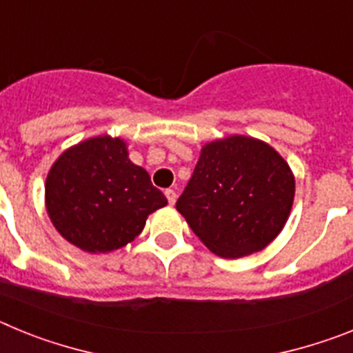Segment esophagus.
<instances>
[{
    "label": "esophagus",
    "mask_w": 353,
    "mask_h": 353,
    "mask_svg": "<svg viewBox=\"0 0 353 353\" xmlns=\"http://www.w3.org/2000/svg\"><path fill=\"white\" fill-rule=\"evenodd\" d=\"M164 194H166L170 205H174V201H176V192H174V189H166V191H164Z\"/></svg>",
    "instance_id": "34e87169"
}]
</instances>
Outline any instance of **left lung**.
Returning a JSON list of instances; mask_svg holds the SVG:
<instances>
[{
    "label": "left lung",
    "mask_w": 353,
    "mask_h": 353,
    "mask_svg": "<svg viewBox=\"0 0 353 353\" xmlns=\"http://www.w3.org/2000/svg\"><path fill=\"white\" fill-rule=\"evenodd\" d=\"M293 196L288 162L269 143L235 134L201 148L176 210L214 254L233 260L281 233Z\"/></svg>",
    "instance_id": "obj_1"
}]
</instances>
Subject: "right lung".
Wrapping results in <instances>:
<instances>
[{
    "label": "right lung",
    "mask_w": 353,
    "mask_h": 353,
    "mask_svg": "<svg viewBox=\"0 0 353 353\" xmlns=\"http://www.w3.org/2000/svg\"><path fill=\"white\" fill-rule=\"evenodd\" d=\"M166 205L148 171L129 159L127 143L108 134L65 150L46 179V210L56 232L93 254L132 242L148 215Z\"/></svg>",
    "instance_id": "obj_1"
}]
</instances>
